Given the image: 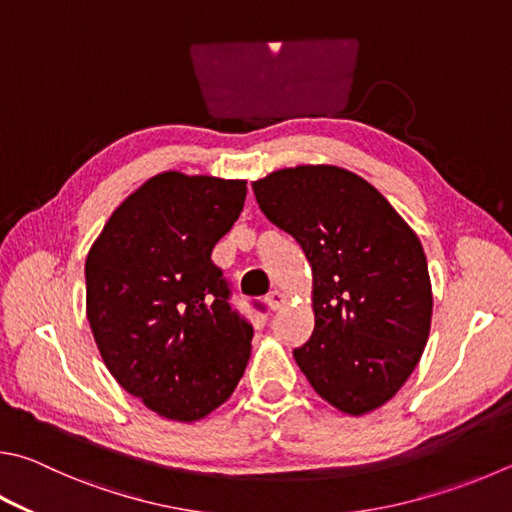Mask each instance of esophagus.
<instances>
[{
  "instance_id": "esophagus-1",
  "label": "esophagus",
  "mask_w": 512,
  "mask_h": 512,
  "mask_svg": "<svg viewBox=\"0 0 512 512\" xmlns=\"http://www.w3.org/2000/svg\"><path fill=\"white\" fill-rule=\"evenodd\" d=\"M284 302H286V295L280 291V288H275V291L266 295V304H268V309H271V311L280 309V306H284Z\"/></svg>"
}]
</instances>
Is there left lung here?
<instances>
[{"mask_svg": "<svg viewBox=\"0 0 512 512\" xmlns=\"http://www.w3.org/2000/svg\"><path fill=\"white\" fill-rule=\"evenodd\" d=\"M253 192L311 264L315 327L293 351L297 367L336 410H378L430 336L432 284L416 232L345 167H286L253 181Z\"/></svg>", "mask_w": 512, "mask_h": 512, "instance_id": "1", "label": "left lung"}]
</instances>
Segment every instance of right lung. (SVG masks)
I'll return each mask as SVG.
<instances>
[{
  "label": "right lung",
  "mask_w": 512,
  "mask_h": 512,
  "mask_svg": "<svg viewBox=\"0 0 512 512\" xmlns=\"http://www.w3.org/2000/svg\"><path fill=\"white\" fill-rule=\"evenodd\" d=\"M244 199L239 179L156 174L111 212L87 255V320L102 362L170 421L215 412L248 365L253 327L210 259Z\"/></svg>",
  "instance_id": "obj_1"
}]
</instances>
